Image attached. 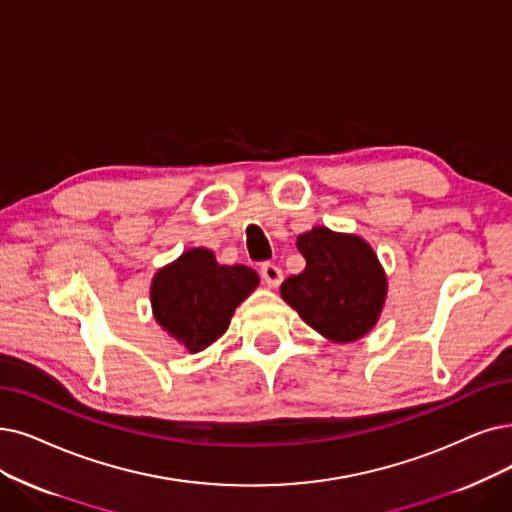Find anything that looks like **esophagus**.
<instances>
[{
	"instance_id": "1",
	"label": "esophagus",
	"mask_w": 512,
	"mask_h": 512,
	"mask_svg": "<svg viewBox=\"0 0 512 512\" xmlns=\"http://www.w3.org/2000/svg\"><path fill=\"white\" fill-rule=\"evenodd\" d=\"M260 277L264 279V283L269 285V288H277V285H279L281 279H283V273H281V269L277 267V264H273V262H262V264H260Z\"/></svg>"
}]
</instances>
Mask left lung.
<instances>
[{
  "instance_id": "left-lung-1",
  "label": "left lung",
  "mask_w": 512,
  "mask_h": 512,
  "mask_svg": "<svg viewBox=\"0 0 512 512\" xmlns=\"http://www.w3.org/2000/svg\"><path fill=\"white\" fill-rule=\"evenodd\" d=\"M306 267L281 283V296L313 330L351 342L372 330L386 296L374 250L355 235L315 227L298 235Z\"/></svg>"
}]
</instances>
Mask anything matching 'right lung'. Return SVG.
<instances>
[{"mask_svg":"<svg viewBox=\"0 0 512 512\" xmlns=\"http://www.w3.org/2000/svg\"><path fill=\"white\" fill-rule=\"evenodd\" d=\"M258 285V275L222 267L210 250L195 248L161 269L151 288L155 319L191 353L227 332L235 306Z\"/></svg>","mask_w":512,"mask_h":512,"instance_id":"1","label":"right lung"}]
</instances>
